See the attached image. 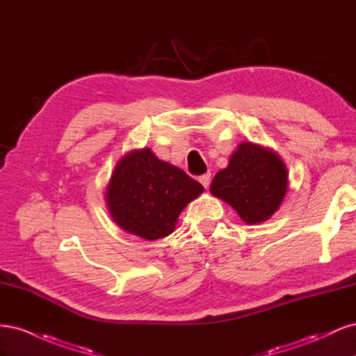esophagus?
I'll list each match as a JSON object with an SVG mask.
<instances>
[{
    "label": "esophagus",
    "mask_w": 356,
    "mask_h": 356,
    "mask_svg": "<svg viewBox=\"0 0 356 356\" xmlns=\"http://www.w3.org/2000/svg\"><path fill=\"white\" fill-rule=\"evenodd\" d=\"M199 181L204 188H208L209 184H211V174H209V172H208V174H203L202 177H199Z\"/></svg>",
    "instance_id": "1"
}]
</instances>
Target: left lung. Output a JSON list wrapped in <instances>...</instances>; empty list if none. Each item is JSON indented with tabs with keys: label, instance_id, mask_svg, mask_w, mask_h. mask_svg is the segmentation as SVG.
<instances>
[{
	"label": "left lung",
	"instance_id": "obj_1",
	"mask_svg": "<svg viewBox=\"0 0 356 356\" xmlns=\"http://www.w3.org/2000/svg\"><path fill=\"white\" fill-rule=\"evenodd\" d=\"M286 182V169L277 154L243 143L230 157L229 166L212 179L211 193L232 204L245 222L255 224L277 211Z\"/></svg>",
	"mask_w": 356,
	"mask_h": 356
}]
</instances>
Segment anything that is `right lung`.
<instances>
[{"label": "right lung", "mask_w": 356, "mask_h": 356, "mask_svg": "<svg viewBox=\"0 0 356 356\" xmlns=\"http://www.w3.org/2000/svg\"><path fill=\"white\" fill-rule=\"evenodd\" d=\"M202 191L200 182L144 148L118 161L106 202L123 230L154 241L174 232L181 211Z\"/></svg>", "instance_id": "add662e5"}]
</instances>
